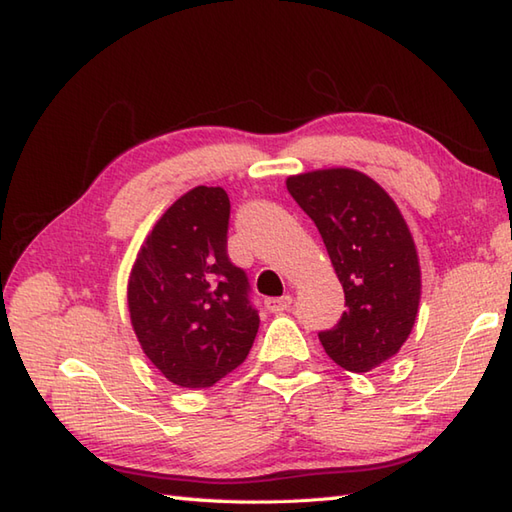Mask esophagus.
<instances>
[{
    "mask_svg": "<svg viewBox=\"0 0 512 512\" xmlns=\"http://www.w3.org/2000/svg\"><path fill=\"white\" fill-rule=\"evenodd\" d=\"M292 306V297L284 295V297H273V299H266V308L273 312V314H281L286 312Z\"/></svg>",
    "mask_w": 512,
    "mask_h": 512,
    "instance_id": "obj_1",
    "label": "esophagus"
}]
</instances>
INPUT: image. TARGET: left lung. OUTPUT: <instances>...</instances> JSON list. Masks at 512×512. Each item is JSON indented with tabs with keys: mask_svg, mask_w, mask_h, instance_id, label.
<instances>
[{
	"mask_svg": "<svg viewBox=\"0 0 512 512\" xmlns=\"http://www.w3.org/2000/svg\"><path fill=\"white\" fill-rule=\"evenodd\" d=\"M288 193L317 224L345 312L319 341L347 372H369L398 354L416 323L420 266L416 244L383 187L354 169L290 176Z\"/></svg>",
	"mask_w": 512,
	"mask_h": 512,
	"instance_id": "obj_1",
	"label": "left lung"
}]
</instances>
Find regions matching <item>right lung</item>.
<instances>
[{"label": "right lung", "mask_w": 512, "mask_h": 512, "mask_svg": "<svg viewBox=\"0 0 512 512\" xmlns=\"http://www.w3.org/2000/svg\"><path fill=\"white\" fill-rule=\"evenodd\" d=\"M231 202L195 187L140 248L127 301L147 358L173 385L213 387L246 361L259 330L248 277L226 253Z\"/></svg>", "instance_id": "right-lung-1"}]
</instances>
